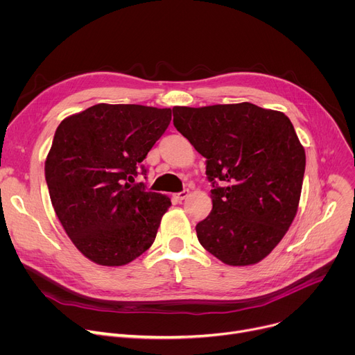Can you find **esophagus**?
<instances>
[{"mask_svg": "<svg viewBox=\"0 0 355 355\" xmlns=\"http://www.w3.org/2000/svg\"><path fill=\"white\" fill-rule=\"evenodd\" d=\"M189 197V190H184V191H181V193H178L177 196H175V198L178 200V201H182V200H185Z\"/></svg>", "mask_w": 355, "mask_h": 355, "instance_id": "1", "label": "esophagus"}]
</instances>
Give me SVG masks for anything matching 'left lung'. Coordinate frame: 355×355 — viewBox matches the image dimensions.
I'll list each match as a JSON object with an SVG mask.
<instances>
[{"mask_svg":"<svg viewBox=\"0 0 355 355\" xmlns=\"http://www.w3.org/2000/svg\"><path fill=\"white\" fill-rule=\"evenodd\" d=\"M173 114L178 132L207 158L213 184V210L196 226L201 246L230 266L260 262L300 206L305 149L292 122L249 102L174 106Z\"/></svg>","mask_w":355,"mask_h":355,"instance_id":"obj_1","label":"left lung"}]
</instances>
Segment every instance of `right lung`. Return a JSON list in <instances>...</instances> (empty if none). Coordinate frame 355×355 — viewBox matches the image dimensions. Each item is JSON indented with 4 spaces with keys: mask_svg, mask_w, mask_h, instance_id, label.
<instances>
[{
    "mask_svg": "<svg viewBox=\"0 0 355 355\" xmlns=\"http://www.w3.org/2000/svg\"><path fill=\"white\" fill-rule=\"evenodd\" d=\"M170 122V107L99 103L55 129L44 164L50 200L73 245L96 265H128L154 243L171 200L134 182Z\"/></svg>",
    "mask_w": 355,
    "mask_h": 355,
    "instance_id": "obj_1",
    "label": "right lung"
}]
</instances>
